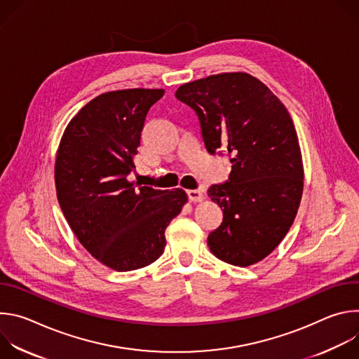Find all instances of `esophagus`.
Instances as JSON below:
<instances>
[{
  "label": "esophagus",
  "instance_id": "esophagus-1",
  "mask_svg": "<svg viewBox=\"0 0 359 359\" xmlns=\"http://www.w3.org/2000/svg\"><path fill=\"white\" fill-rule=\"evenodd\" d=\"M187 196H189V200L193 201V203H197V201H203V200H204V194H203L200 190H189V191H187Z\"/></svg>",
  "mask_w": 359,
  "mask_h": 359
}]
</instances>
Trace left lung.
<instances>
[{"mask_svg":"<svg viewBox=\"0 0 359 359\" xmlns=\"http://www.w3.org/2000/svg\"><path fill=\"white\" fill-rule=\"evenodd\" d=\"M176 97L198 116L206 149L224 150L229 182L208 194L223 223L208 237L222 262L248 267L281 243L294 223L304 187L302 156L292 119L260 79L224 72L183 83Z\"/></svg>","mask_w":359,"mask_h":359,"instance_id":"1","label":"left lung"}]
</instances>
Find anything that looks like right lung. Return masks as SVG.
Returning <instances> with one entry per match:
<instances>
[{
	"instance_id": "1",
	"label": "right lung",
	"mask_w": 359,
	"mask_h": 359,
	"mask_svg": "<svg viewBox=\"0 0 359 359\" xmlns=\"http://www.w3.org/2000/svg\"><path fill=\"white\" fill-rule=\"evenodd\" d=\"M163 89H122L93 97L71 119L57 151L61 210L79 243L104 266L132 271L156 262L165 230L187 203L183 189L129 180L150 107Z\"/></svg>"
}]
</instances>
